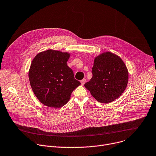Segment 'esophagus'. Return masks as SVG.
I'll use <instances>...</instances> for the list:
<instances>
[{"instance_id":"34e87169","label":"esophagus","mask_w":156,"mask_h":156,"mask_svg":"<svg viewBox=\"0 0 156 156\" xmlns=\"http://www.w3.org/2000/svg\"><path fill=\"white\" fill-rule=\"evenodd\" d=\"M86 83V79H83L82 80H81V85H84V83Z\"/></svg>"}]
</instances>
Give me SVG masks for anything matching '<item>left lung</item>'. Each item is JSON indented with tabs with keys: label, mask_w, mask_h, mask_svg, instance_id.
I'll return each instance as SVG.
<instances>
[{
	"label": "left lung",
	"mask_w": 156,
	"mask_h": 156,
	"mask_svg": "<svg viewBox=\"0 0 156 156\" xmlns=\"http://www.w3.org/2000/svg\"><path fill=\"white\" fill-rule=\"evenodd\" d=\"M93 76L84 84L96 100L103 103L114 101L124 91L128 83V70L116 54L104 52L94 58Z\"/></svg>",
	"instance_id": "obj_1"
}]
</instances>
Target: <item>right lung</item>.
Returning a JSON list of instances; mask_svg holds the SVG:
<instances>
[{"label":"right lung","mask_w":156,"mask_h":156,"mask_svg":"<svg viewBox=\"0 0 156 156\" xmlns=\"http://www.w3.org/2000/svg\"><path fill=\"white\" fill-rule=\"evenodd\" d=\"M70 53L52 49L38 53L33 59L29 78L34 93L43 105L61 108L80 85L66 64Z\"/></svg>","instance_id":"right-lung-1"}]
</instances>
